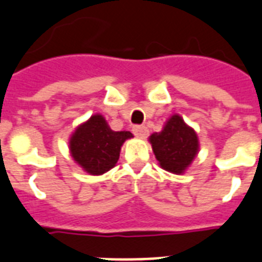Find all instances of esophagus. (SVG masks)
Returning a JSON list of instances; mask_svg holds the SVG:
<instances>
[{
  "label": "esophagus",
  "instance_id": "34e87169",
  "mask_svg": "<svg viewBox=\"0 0 262 262\" xmlns=\"http://www.w3.org/2000/svg\"><path fill=\"white\" fill-rule=\"evenodd\" d=\"M134 135L138 136V138H146L148 135V129L144 126H134L133 127Z\"/></svg>",
  "mask_w": 262,
  "mask_h": 262
}]
</instances>
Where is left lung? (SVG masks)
<instances>
[{
	"label": "left lung",
	"mask_w": 262,
	"mask_h": 262,
	"mask_svg": "<svg viewBox=\"0 0 262 262\" xmlns=\"http://www.w3.org/2000/svg\"><path fill=\"white\" fill-rule=\"evenodd\" d=\"M150 143L161 167L172 174H183L200 150L196 133L177 114L168 119L161 133L150 136Z\"/></svg>",
	"instance_id": "obj_1"
}]
</instances>
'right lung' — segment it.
I'll return each mask as SVG.
<instances>
[{
    "mask_svg": "<svg viewBox=\"0 0 262 262\" xmlns=\"http://www.w3.org/2000/svg\"><path fill=\"white\" fill-rule=\"evenodd\" d=\"M133 138L129 131H112L100 114L80 124L69 139L73 161L91 175H101L116 165L120 148Z\"/></svg>",
    "mask_w": 262,
    "mask_h": 262,
    "instance_id": "1",
    "label": "right lung"
}]
</instances>
